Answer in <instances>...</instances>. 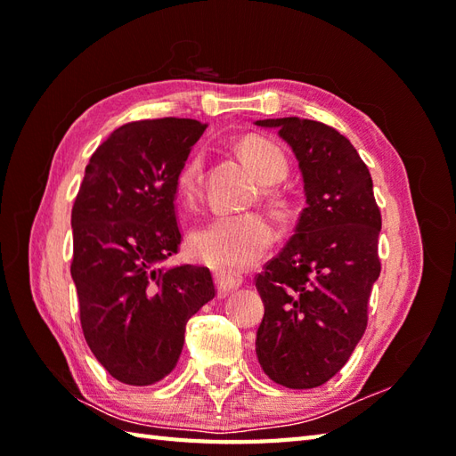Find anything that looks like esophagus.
<instances>
[{
  "label": "esophagus",
  "mask_w": 456,
  "mask_h": 456,
  "mask_svg": "<svg viewBox=\"0 0 456 456\" xmlns=\"http://www.w3.org/2000/svg\"><path fill=\"white\" fill-rule=\"evenodd\" d=\"M213 278H216L219 297H225L229 292H233V289H237L240 282H243V276L225 273V270H216V273H213Z\"/></svg>",
  "instance_id": "34e87169"
}]
</instances>
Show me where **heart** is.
I'll return each mask as SVG.
<instances>
[{
  "label": "heart",
  "instance_id": "obj_1",
  "mask_svg": "<svg viewBox=\"0 0 456 456\" xmlns=\"http://www.w3.org/2000/svg\"><path fill=\"white\" fill-rule=\"evenodd\" d=\"M239 152L263 186H274L288 176L284 151L263 137H245ZM203 178V157L193 152L176 174V191L182 201L196 200ZM276 206L282 201L274 200ZM274 243V229L260 213H217L191 231L190 250L201 263L229 270H245L258 263Z\"/></svg>",
  "mask_w": 456,
  "mask_h": 456
}]
</instances>
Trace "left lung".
Here are the masks:
<instances>
[{"label": "left lung", "mask_w": 456, "mask_h": 456, "mask_svg": "<svg viewBox=\"0 0 456 456\" xmlns=\"http://www.w3.org/2000/svg\"><path fill=\"white\" fill-rule=\"evenodd\" d=\"M256 125L278 129L292 147L307 203L282 253L256 276L265 304L256 356L276 384L317 388L364 335L368 297L380 276V209L370 172L337 129L299 118Z\"/></svg>", "instance_id": "left-lung-1"}]
</instances>
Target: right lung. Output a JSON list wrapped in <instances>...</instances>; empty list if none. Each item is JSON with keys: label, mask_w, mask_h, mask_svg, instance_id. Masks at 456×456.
<instances>
[{"label": "right lung", "mask_w": 456, "mask_h": 456, "mask_svg": "<svg viewBox=\"0 0 456 456\" xmlns=\"http://www.w3.org/2000/svg\"><path fill=\"white\" fill-rule=\"evenodd\" d=\"M206 131L196 119L115 129L86 167L72 208V280L90 351L115 380L151 386L176 366L188 319L216 297L203 266L178 253L176 174Z\"/></svg>", "instance_id": "right-lung-1"}]
</instances>
